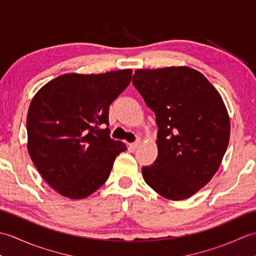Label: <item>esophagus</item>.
<instances>
[{"mask_svg":"<svg viewBox=\"0 0 256 256\" xmlns=\"http://www.w3.org/2000/svg\"><path fill=\"white\" fill-rule=\"evenodd\" d=\"M128 145H130V148H131L132 150H135L140 146V142H138V140H136V142L131 143V144H128Z\"/></svg>","mask_w":256,"mask_h":256,"instance_id":"1","label":"esophagus"}]
</instances>
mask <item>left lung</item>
Returning <instances> with one entry per match:
<instances>
[{"instance_id":"8db88e82","label":"left lung","mask_w":256,"mask_h":256,"mask_svg":"<svg viewBox=\"0 0 256 256\" xmlns=\"http://www.w3.org/2000/svg\"><path fill=\"white\" fill-rule=\"evenodd\" d=\"M132 82L155 113L158 156L142 168L145 182L170 200L192 197L221 164L230 120L219 92L188 67L135 70Z\"/></svg>"}]
</instances>
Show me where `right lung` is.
<instances>
[{
	"label": "right lung",
	"instance_id": "obj_1",
	"mask_svg": "<svg viewBox=\"0 0 256 256\" xmlns=\"http://www.w3.org/2000/svg\"><path fill=\"white\" fill-rule=\"evenodd\" d=\"M132 70L67 74L45 84L27 113L28 153L52 188L82 199L110 176L126 146L110 138L108 108L131 82Z\"/></svg>",
	"mask_w": 256,
	"mask_h": 256
}]
</instances>
